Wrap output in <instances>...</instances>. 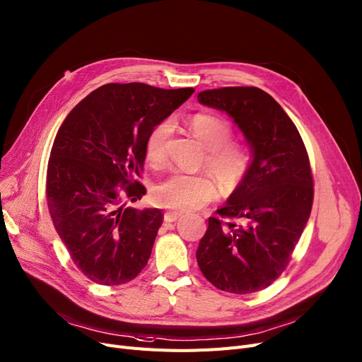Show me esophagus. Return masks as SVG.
Segmentation results:
<instances>
[{
  "instance_id": "obj_1",
  "label": "esophagus",
  "mask_w": 362,
  "mask_h": 362,
  "mask_svg": "<svg viewBox=\"0 0 362 362\" xmlns=\"http://www.w3.org/2000/svg\"><path fill=\"white\" fill-rule=\"evenodd\" d=\"M182 216L183 214L180 211H167L164 214V220H165V223H171V222H176V220L180 218Z\"/></svg>"
}]
</instances>
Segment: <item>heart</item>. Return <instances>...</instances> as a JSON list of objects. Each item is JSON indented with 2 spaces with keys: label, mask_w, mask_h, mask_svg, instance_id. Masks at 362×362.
<instances>
[{
  "label": "heart",
  "mask_w": 362,
  "mask_h": 362,
  "mask_svg": "<svg viewBox=\"0 0 362 362\" xmlns=\"http://www.w3.org/2000/svg\"><path fill=\"white\" fill-rule=\"evenodd\" d=\"M170 122L155 125L145 144L146 161L153 167L164 165L167 160V139ZM189 127L207 148L206 167L225 191H233L248 175L251 156L248 151L232 142V129L226 119L211 114H195ZM216 197V185L202 173H175L155 186V201L173 210H197Z\"/></svg>",
  "instance_id": "obj_1"
}]
</instances>
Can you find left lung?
<instances>
[{
  "label": "left lung",
  "mask_w": 362,
  "mask_h": 362,
  "mask_svg": "<svg viewBox=\"0 0 362 362\" xmlns=\"http://www.w3.org/2000/svg\"><path fill=\"white\" fill-rule=\"evenodd\" d=\"M198 102L232 117L253 153L248 175L217 210L229 222L209 218L198 266L218 290L256 293L287 268L308 223L313 201L309 156L284 109L257 87L206 90Z\"/></svg>",
  "instance_id": "left-lung-1"
}]
</instances>
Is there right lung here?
Here are the masks:
<instances>
[{
    "instance_id": "right-lung-1",
    "label": "right lung",
    "mask_w": 362,
    "mask_h": 362,
    "mask_svg": "<svg viewBox=\"0 0 362 362\" xmlns=\"http://www.w3.org/2000/svg\"><path fill=\"white\" fill-rule=\"evenodd\" d=\"M194 91L105 84L60 125L47 167V204L71 259L96 284H125L146 266L164 216L125 199L146 194L137 177L149 133Z\"/></svg>"
}]
</instances>
